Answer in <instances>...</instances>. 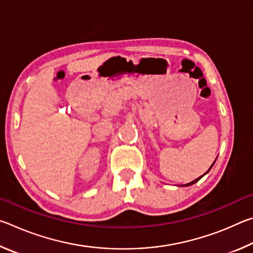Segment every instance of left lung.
Masks as SVG:
<instances>
[{
	"mask_svg": "<svg viewBox=\"0 0 253 253\" xmlns=\"http://www.w3.org/2000/svg\"><path fill=\"white\" fill-rule=\"evenodd\" d=\"M213 164H214V163H213ZM213 164H212V166H213ZM212 166H211V168H212ZM211 168H210V169H211ZM203 175H204V174H203ZM203 175H202V176H203ZM202 176H201V177H202ZM201 177H199V178H196V179H194V181H192L191 183H187V184H185V185H184V186H188V185H192V184H194V183H196V182H198V181H199V179H200Z\"/></svg>",
	"mask_w": 253,
	"mask_h": 253,
	"instance_id": "1",
	"label": "left lung"
}]
</instances>
